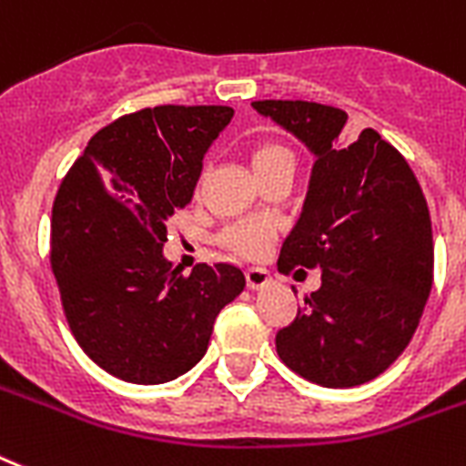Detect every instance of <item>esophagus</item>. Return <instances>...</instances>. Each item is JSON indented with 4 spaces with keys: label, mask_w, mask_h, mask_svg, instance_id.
Returning <instances> with one entry per match:
<instances>
[{
    "label": "esophagus",
    "mask_w": 466,
    "mask_h": 466,
    "mask_svg": "<svg viewBox=\"0 0 466 466\" xmlns=\"http://www.w3.org/2000/svg\"><path fill=\"white\" fill-rule=\"evenodd\" d=\"M245 277H248V286H250L252 291H259L264 286H269L271 281L269 271L262 269V267H250V269L245 271Z\"/></svg>",
    "instance_id": "obj_1"
}]
</instances>
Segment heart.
Masks as SVG:
<instances>
[{"mask_svg":"<svg viewBox=\"0 0 466 466\" xmlns=\"http://www.w3.org/2000/svg\"><path fill=\"white\" fill-rule=\"evenodd\" d=\"M252 170L257 175L264 173V170L277 168V166H284V163H291L293 156L291 151L281 144H274V141H262L252 148L250 154ZM271 240V223L264 221V218H245V221H238L233 226L223 230V243L228 245L230 250L240 252V255L257 257L262 255L267 248H269Z\"/></svg>","mask_w":466,"mask_h":466,"instance_id":"b5f03b06","label":"heart"}]
</instances>
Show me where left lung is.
I'll list each match as a JSON object with an SVG mask.
<instances>
[{"label": "left lung", "mask_w": 466, "mask_h": 466, "mask_svg": "<svg viewBox=\"0 0 466 466\" xmlns=\"http://www.w3.org/2000/svg\"><path fill=\"white\" fill-rule=\"evenodd\" d=\"M257 113L312 156L310 185L279 269L318 267L277 353L305 380L356 387L392 366L414 337L433 284V230L414 173L375 129L349 144V115L305 100H257Z\"/></svg>", "instance_id": "1"}]
</instances>
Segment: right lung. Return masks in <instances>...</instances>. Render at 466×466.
<instances>
[{
	"mask_svg": "<svg viewBox=\"0 0 466 466\" xmlns=\"http://www.w3.org/2000/svg\"><path fill=\"white\" fill-rule=\"evenodd\" d=\"M226 106H158L93 134L52 207L50 262L66 322L106 373L161 385L195 368L216 315L245 289L233 264L189 277L163 257L168 221L192 202Z\"/></svg>",
	"mask_w": 466,
	"mask_h": 466,
	"instance_id": "right-lung-1",
	"label": "right lung"
}]
</instances>
